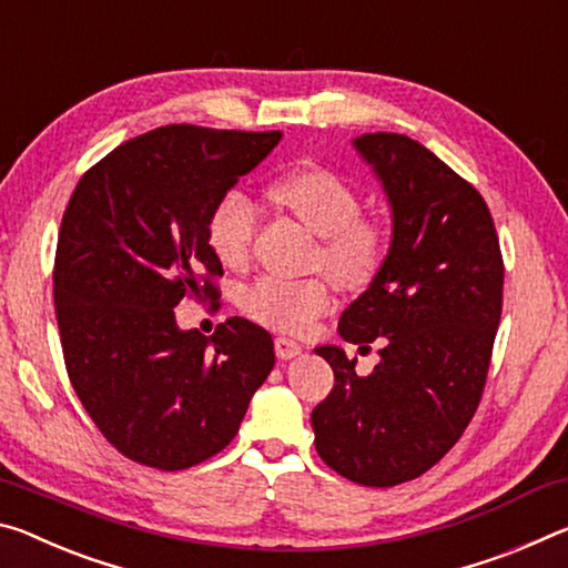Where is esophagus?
Masks as SVG:
<instances>
[{
  "label": "esophagus",
  "instance_id": "34e87169",
  "mask_svg": "<svg viewBox=\"0 0 568 568\" xmlns=\"http://www.w3.org/2000/svg\"><path fill=\"white\" fill-rule=\"evenodd\" d=\"M274 349H276V357L278 359H292L302 352V345L300 342H294L290 337H276L274 339Z\"/></svg>",
  "mask_w": 568,
  "mask_h": 568
}]
</instances>
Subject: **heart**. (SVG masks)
Listing matches in <instances>:
<instances>
[{
  "mask_svg": "<svg viewBox=\"0 0 568 568\" xmlns=\"http://www.w3.org/2000/svg\"><path fill=\"white\" fill-rule=\"evenodd\" d=\"M276 199L292 209L314 234L324 236L322 264L347 284H362L377 272L385 254V234L375 221L359 216V196L329 171H300L274 185ZM256 203L244 191H226L211 209L206 239L226 266H244L256 231ZM244 310L266 327L304 334L334 304L327 276H262L244 292Z\"/></svg>",
  "mask_w": 568,
  "mask_h": 568,
  "instance_id": "heart-1",
  "label": "heart"
}]
</instances>
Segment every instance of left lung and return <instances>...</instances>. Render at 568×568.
<instances>
[{
	"mask_svg": "<svg viewBox=\"0 0 568 568\" xmlns=\"http://www.w3.org/2000/svg\"><path fill=\"white\" fill-rule=\"evenodd\" d=\"M352 148L383 185L393 231L337 332L383 349L367 377L342 347L314 349L334 369V387L312 410V427L329 468L387 488L433 468L476 413L504 304V258L486 201L425 145L362 133Z\"/></svg>",
	"mask_w": 568,
	"mask_h": 568,
	"instance_id": "obj_1",
	"label": "left lung"
}]
</instances>
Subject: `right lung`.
Masks as SVG:
<instances>
[{"mask_svg":"<svg viewBox=\"0 0 568 568\" xmlns=\"http://www.w3.org/2000/svg\"><path fill=\"white\" fill-rule=\"evenodd\" d=\"M282 133L165 125L82 175L62 216L54 310L70 383L100 433L158 470L209 460L239 433L274 369V339L231 317L213 337L181 329L189 292L216 296L211 209Z\"/></svg>","mask_w":568,"mask_h":568,"instance_id":"obj_1","label":"right lung"}]
</instances>
